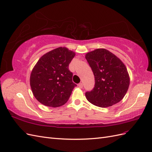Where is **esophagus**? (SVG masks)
I'll return each instance as SVG.
<instances>
[{
	"mask_svg": "<svg viewBox=\"0 0 152 152\" xmlns=\"http://www.w3.org/2000/svg\"><path fill=\"white\" fill-rule=\"evenodd\" d=\"M78 87L80 88H83V83H80L78 84Z\"/></svg>",
	"mask_w": 152,
	"mask_h": 152,
	"instance_id": "obj_1",
	"label": "esophagus"
}]
</instances>
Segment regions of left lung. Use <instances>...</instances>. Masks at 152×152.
<instances>
[{
    "label": "left lung",
    "mask_w": 152,
    "mask_h": 152,
    "mask_svg": "<svg viewBox=\"0 0 152 152\" xmlns=\"http://www.w3.org/2000/svg\"><path fill=\"white\" fill-rule=\"evenodd\" d=\"M85 58L95 78L94 88L85 93L88 102L105 108L122 100L130 85L127 69L122 61L105 49L89 52Z\"/></svg>",
    "instance_id": "8db88e82"
}]
</instances>
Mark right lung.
Here are the masks:
<instances>
[{"label": "right lung", "mask_w": 152, "mask_h": 152, "mask_svg": "<svg viewBox=\"0 0 152 152\" xmlns=\"http://www.w3.org/2000/svg\"><path fill=\"white\" fill-rule=\"evenodd\" d=\"M75 53L58 48L43 55L34 65L30 76V85L35 98L47 107L63 105L69 99L76 84L69 65Z\"/></svg>", "instance_id": "obj_1"}]
</instances>
